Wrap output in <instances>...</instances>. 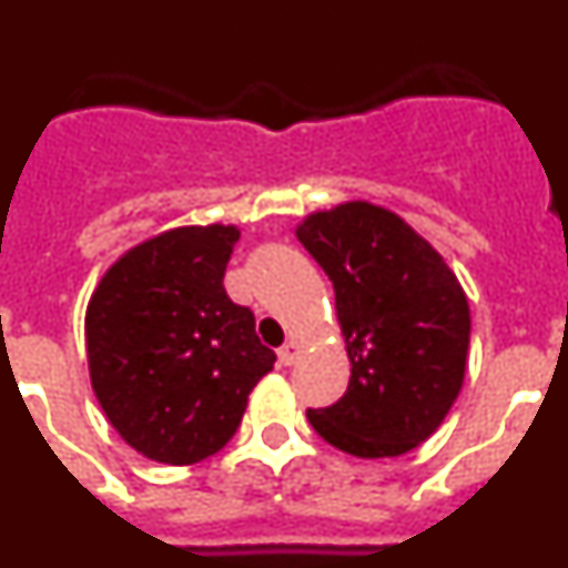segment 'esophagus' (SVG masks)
Segmentation results:
<instances>
[{
  "instance_id": "esophagus-1",
  "label": "esophagus",
  "mask_w": 568,
  "mask_h": 568,
  "mask_svg": "<svg viewBox=\"0 0 568 568\" xmlns=\"http://www.w3.org/2000/svg\"><path fill=\"white\" fill-rule=\"evenodd\" d=\"M298 355H301V344H298V341H287V344H284L278 349V361L284 366L295 364V361H298Z\"/></svg>"
}]
</instances>
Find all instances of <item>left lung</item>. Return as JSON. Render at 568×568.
I'll list each match as a JSON object with an SVG mask.
<instances>
[{
  "label": "left lung",
  "mask_w": 568,
  "mask_h": 568,
  "mask_svg": "<svg viewBox=\"0 0 568 568\" xmlns=\"http://www.w3.org/2000/svg\"><path fill=\"white\" fill-rule=\"evenodd\" d=\"M329 275L353 364L346 393L307 409L321 438L355 458H395L444 424L464 386L469 301L438 250L369 202L307 215L295 227Z\"/></svg>",
  "instance_id": "left-lung-1"
}]
</instances>
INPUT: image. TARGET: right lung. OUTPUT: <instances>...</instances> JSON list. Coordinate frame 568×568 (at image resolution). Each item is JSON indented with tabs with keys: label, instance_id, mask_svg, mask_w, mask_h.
Wrapping results in <instances>:
<instances>
[{
	"label": "right lung",
	"instance_id": "add662e5",
	"mask_svg": "<svg viewBox=\"0 0 568 568\" xmlns=\"http://www.w3.org/2000/svg\"><path fill=\"white\" fill-rule=\"evenodd\" d=\"M233 224L175 227L135 244L84 315L90 384L113 429L144 458L187 466L227 444L275 353L233 304Z\"/></svg>",
	"mask_w": 568,
	"mask_h": 568
}]
</instances>
